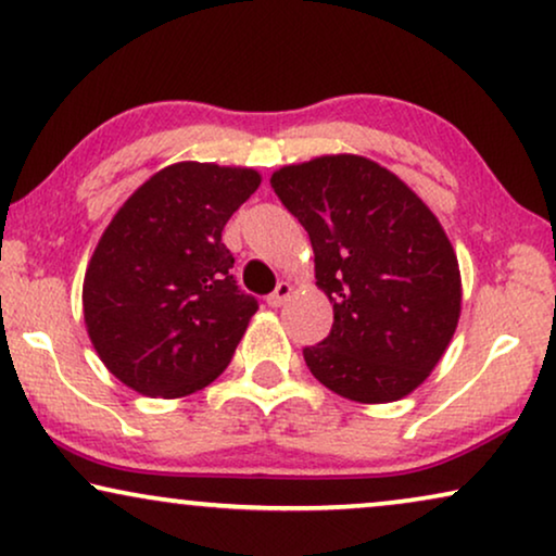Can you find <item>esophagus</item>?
<instances>
[{
  "instance_id": "34e87169",
  "label": "esophagus",
  "mask_w": 556,
  "mask_h": 556,
  "mask_svg": "<svg viewBox=\"0 0 556 556\" xmlns=\"http://www.w3.org/2000/svg\"><path fill=\"white\" fill-rule=\"evenodd\" d=\"M290 294H292V285L290 282H279L277 290H274L269 298H266V302H269L271 307H282L285 302L290 300Z\"/></svg>"
}]
</instances>
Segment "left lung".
Returning <instances> with one entry per match:
<instances>
[{"instance_id":"1","label":"left lung","mask_w":556,"mask_h":556,"mask_svg":"<svg viewBox=\"0 0 556 556\" xmlns=\"http://www.w3.org/2000/svg\"><path fill=\"white\" fill-rule=\"evenodd\" d=\"M305 226L330 336L302 355L323 387L361 404L412 394L447 351L460 317V269L434 213L387 167L328 154L271 175Z\"/></svg>"}]
</instances>
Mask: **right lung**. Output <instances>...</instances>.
I'll use <instances>...</instances> for the list:
<instances>
[{"instance_id": "1", "label": "right lung", "mask_w": 556, "mask_h": 556, "mask_svg": "<svg viewBox=\"0 0 556 556\" xmlns=\"http://www.w3.org/2000/svg\"><path fill=\"white\" fill-rule=\"evenodd\" d=\"M258 182L249 167L177 162L111 218L86 269L84 317L103 366L129 389L185 396L231 364L258 302L236 285L220 233Z\"/></svg>"}]
</instances>
